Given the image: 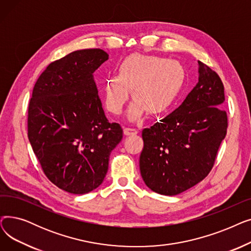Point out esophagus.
Wrapping results in <instances>:
<instances>
[{
	"instance_id": "1",
	"label": "esophagus",
	"mask_w": 251,
	"mask_h": 251,
	"mask_svg": "<svg viewBox=\"0 0 251 251\" xmlns=\"http://www.w3.org/2000/svg\"><path fill=\"white\" fill-rule=\"evenodd\" d=\"M123 131H124V134L127 135V136L137 134V130H136V129H133V128H127V127H125Z\"/></svg>"
}]
</instances>
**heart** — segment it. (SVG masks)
Here are the masks:
<instances>
[{
    "mask_svg": "<svg viewBox=\"0 0 251 251\" xmlns=\"http://www.w3.org/2000/svg\"><path fill=\"white\" fill-rule=\"evenodd\" d=\"M184 82L185 70L178 61L135 52L119 64L116 76L104 80L105 108L120 115L131 90L134 100L128 111L130 120H137L147 111L151 115L163 114L176 101Z\"/></svg>",
    "mask_w": 251,
    "mask_h": 251,
    "instance_id": "b5f03b06",
    "label": "heart"
}]
</instances>
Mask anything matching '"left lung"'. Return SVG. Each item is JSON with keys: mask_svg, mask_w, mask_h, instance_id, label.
Segmentation results:
<instances>
[{"mask_svg": "<svg viewBox=\"0 0 251 251\" xmlns=\"http://www.w3.org/2000/svg\"><path fill=\"white\" fill-rule=\"evenodd\" d=\"M199 82L182 104L142 130L141 177L152 191L177 195L202 181L212 170L228 127L224 85L199 61Z\"/></svg>", "mask_w": 251, "mask_h": 251, "instance_id": "8db88e82", "label": "left lung"}]
</instances>
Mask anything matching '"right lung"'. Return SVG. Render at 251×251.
Wrapping results in <instances>:
<instances>
[{
    "label": "right lung",
    "mask_w": 251,
    "mask_h": 251,
    "mask_svg": "<svg viewBox=\"0 0 251 251\" xmlns=\"http://www.w3.org/2000/svg\"><path fill=\"white\" fill-rule=\"evenodd\" d=\"M108 59L100 49L72 51L50 63L32 90L28 139L45 175L66 192L98 188L123 137L104 115L92 75Z\"/></svg>",
    "instance_id": "obj_1"
}]
</instances>
